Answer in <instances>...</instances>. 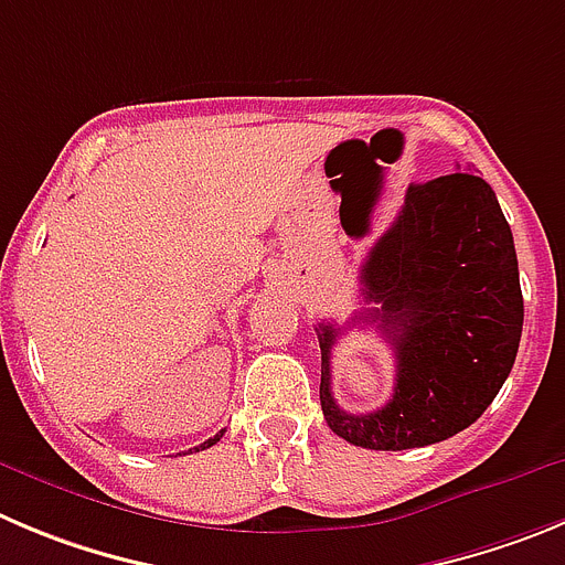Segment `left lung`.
I'll use <instances>...</instances> for the list:
<instances>
[{"mask_svg": "<svg viewBox=\"0 0 565 565\" xmlns=\"http://www.w3.org/2000/svg\"><path fill=\"white\" fill-rule=\"evenodd\" d=\"M360 281L367 309L354 323H376L387 337L395 387L384 407L345 413L331 395L340 329L318 323L329 429L376 451L420 449L468 429L513 371L524 326L513 231L493 189L471 172L413 183Z\"/></svg>", "mask_w": 565, "mask_h": 565, "instance_id": "1", "label": "left lung"}]
</instances>
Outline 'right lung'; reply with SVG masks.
Wrapping results in <instances>:
<instances>
[{
    "mask_svg": "<svg viewBox=\"0 0 565 565\" xmlns=\"http://www.w3.org/2000/svg\"><path fill=\"white\" fill-rule=\"evenodd\" d=\"M223 435H225V429H220L217 435H214V437H209V440H205V443H200V446H198V449H194V451H203V449H209V446H214V443H217L220 437H223ZM189 451H192V449H189Z\"/></svg>",
    "mask_w": 565,
    "mask_h": 565,
    "instance_id": "obj_1",
    "label": "right lung"
}]
</instances>
